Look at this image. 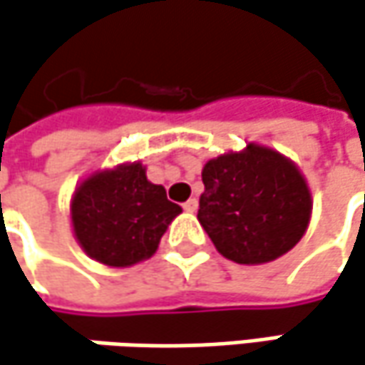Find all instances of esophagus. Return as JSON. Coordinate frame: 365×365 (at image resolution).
Returning <instances> with one entry per match:
<instances>
[{
	"label": "esophagus",
	"instance_id": "esophagus-1",
	"mask_svg": "<svg viewBox=\"0 0 365 365\" xmlns=\"http://www.w3.org/2000/svg\"><path fill=\"white\" fill-rule=\"evenodd\" d=\"M196 208H198V200L196 198H190L187 202H183V210L185 212H196Z\"/></svg>",
	"mask_w": 365,
	"mask_h": 365
}]
</instances>
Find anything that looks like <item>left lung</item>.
Returning <instances> with one entry per match:
<instances>
[{"mask_svg":"<svg viewBox=\"0 0 365 365\" xmlns=\"http://www.w3.org/2000/svg\"><path fill=\"white\" fill-rule=\"evenodd\" d=\"M198 221L237 264H264L295 246L310 223L312 194L277 150L247 144L204 165Z\"/></svg>","mask_w":365,"mask_h":365,"instance_id":"1","label":"left lung"}]
</instances>
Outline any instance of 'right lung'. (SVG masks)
Instances as JSON below:
<instances>
[{"mask_svg": "<svg viewBox=\"0 0 365 365\" xmlns=\"http://www.w3.org/2000/svg\"><path fill=\"white\" fill-rule=\"evenodd\" d=\"M72 225L82 250L107 267H132L150 258L182 206L146 180L142 163L98 171L78 185Z\"/></svg>", "mask_w": 365, "mask_h": 365, "instance_id": "obj_1", "label": "right lung"}]
</instances>
